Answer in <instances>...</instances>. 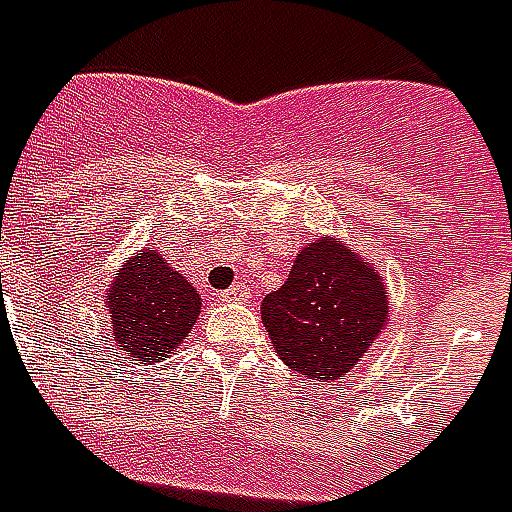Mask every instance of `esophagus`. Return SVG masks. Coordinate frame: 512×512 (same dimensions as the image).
I'll return each instance as SVG.
<instances>
[{
  "instance_id": "obj_1",
  "label": "esophagus",
  "mask_w": 512,
  "mask_h": 512,
  "mask_svg": "<svg viewBox=\"0 0 512 512\" xmlns=\"http://www.w3.org/2000/svg\"><path fill=\"white\" fill-rule=\"evenodd\" d=\"M220 297H223V300H228V303H245V300L250 297V289H248V284L237 281V284L231 286V289H226V292H223Z\"/></svg>"
}]
</instances>
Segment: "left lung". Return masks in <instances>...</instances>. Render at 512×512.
<instances>
[{
    "instance_id": "8db88e82",
    "label": "left lung",
    "mask_w": 512,
    "mask_h": 512,
    "mask_svg": "<svg viewBox=\"0 0 512 512\" xmlns=\"http://www.w3.org/2000/svg\"><path fill=\"white\" fill-rule=\"evenodd\" d=\"M389 320L378 270L344 242L320 237L297 253L281 289L264 297L262 322L275 353L308 380H342Z\"/></svg>"
}]
</instances>
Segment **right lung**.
<instances>
[{
	"label": "right lung",
	"mask_w": 512,
	"mask_h": 512,
	"mask_svg": "<svg viewBox=\"0 0 512 512\" xmlns=\"http://www.w3.org/2000/svg\"><path fill=\"white\" fill-rule=\"evenodd\" d=\"M112 344L132 364H159L195 328L201 297L157 250L132 256L107 289Z\"/></svg>",
	"instance_id": "obj_1"
}]
</instances>
